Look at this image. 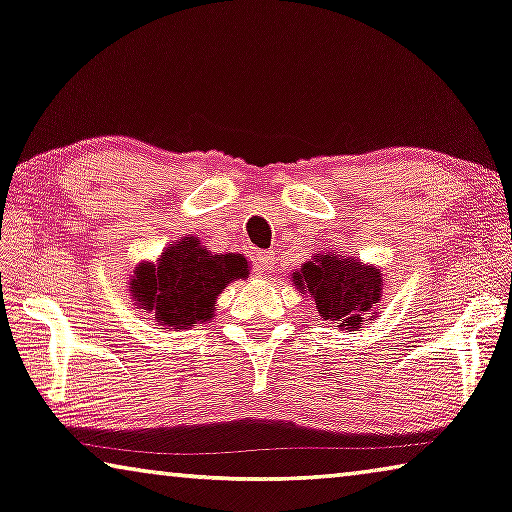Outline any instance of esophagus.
<instances>
[{"label": "esophagus", "mask_w": 512, "mask_h": 512, "mask_svg": "<svg viewBox=\"0 0 512 512\" xmlns=\"http://www.w3.org/2000/svg\"><path fill=\"white\" fill-rule=\"evenodd\" d=\"M273 262H275L273 253H257V255H253V269L257 271V275L269 273L273 269Z\"/></svg>", "instance_id": "34e87169"}]
</instances>
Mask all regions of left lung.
Wrapping results in <instances>:
<instances>
[{"label": "left lung", "instance_id": "8db88e82", "mask_svg": "<svg viewBox=\"0 0 512 512\" xmlns=\"http://www.w3.org/2000/svg\"><path fill=\"white\" fill-rule=\"evenodd\" d=\"M294 285L310 291L321 319L335 321L346 330L360 328L367 315V321H371L383 294V278L378 269L342 255L314 257V262H307L296 271Z\"/></svg>", "mask_w": 512, "mask_h": 512}]
</instances>
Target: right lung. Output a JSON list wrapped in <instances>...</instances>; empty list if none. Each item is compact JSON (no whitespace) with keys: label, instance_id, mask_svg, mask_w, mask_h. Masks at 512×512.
Returning <instances> with one entry per match:
<instances>
[{"label":"right lung","instance_id":"obj_1","mask_svg":"<svg viewBox=\"0 0 512 512\" xmlns=\"http://www.w3.org/2000/svg\"><path fill=\"white\" fill-rule=\"evenodd\" d=\"M248 262L241 255H212L186 237L170 243L157 266L141 264L132 280V296L141 310L154 312L161 326L182 330L212 319L216 296L232 280L246 278Z\"/></svg>","mask_w":512,"mask_h":512}]
</instances>
